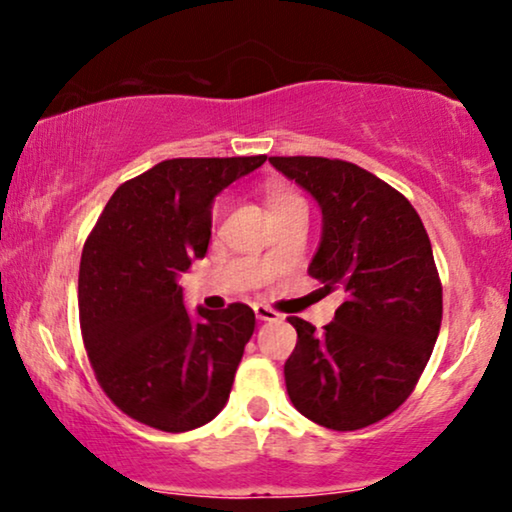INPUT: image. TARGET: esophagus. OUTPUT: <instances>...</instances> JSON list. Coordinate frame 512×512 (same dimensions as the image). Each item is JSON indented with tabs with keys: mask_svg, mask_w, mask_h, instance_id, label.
I'll return each instance as SVG.
<instances>
[{
	"mask_svg": "<svg viewBox=\"0 0 512 512\" xmlns=\"http://www.w3.org/2000/svg\"><path fill=\"white\" fill-rule=\"evenodd\" d=\"M254 312H256L258 321H277L279 319V314L275 310H270V307H265V305H256Z\"/></svg>",
	"mask_w": 512,
	"mask_h": 512,
	"instance_id": "obj_1",
	"label": "esophagus"
}]
</instances>
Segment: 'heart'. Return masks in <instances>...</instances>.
I'll return each instance as SVG.
<instances>
[{
    "label": "heart",
    "mask_w": 512,
    "mask_h": 512,
    "mask_svg": "<svg viewBox=\"0 0 512 512\" xmlns=\"http://www.w3.org/2000/svg\"><path fill=\"white\" fill-rule=\"evenodd\" d=\"M296 205H305L303 198H300L298 193H293L291 188H284V186H275L268 191V209L270 214L275 212H282V209H289V207H296ZM221 205L214 207V216L221 214Z\"/></svg>",
    "instance_id": "1"
}]
</instances>
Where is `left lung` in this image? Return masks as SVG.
I'll return each mask as SVG.
<instances>
[{
  "instance_id": "obj_1",
  "label": "left lung",
  "mask_w": 512,
  "mask_h": 512,
  "mask_svg": "<svg viewBox=\"0 0 512 512\" xmlns=\"http://www.w3.org/2000/svg\"><path fill=\"white\" fill-rule=\"evenodd\" d=\"M321 207V242L307 272L342 305L324 333L289 317L298 342L284 363L291 403L333 431L391 415L412 394L436 345L443 286L424 223L373 172L317 156H272Z\"/></svg>"
}]
</instances>
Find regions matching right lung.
Returning <instances> with one entry per match:
<instances>
[{"mask_svg":"<svg viewBox=\"0 0 512 512\" xmlns=\"http://www.w3.org/2000/svg\"><path fill=\"white\" fill-rule=\"evenodd\" d=\"M265 158L163 160L116 188L83 244V345L104 394L137 422L184 433L228 403L254 310L193 317L179 277L207 254L216 195Z\"/></svg>","mask_w":512,"mask_h":512,"instance_id":"obj_1","label":"right lung"}]
</instances>
